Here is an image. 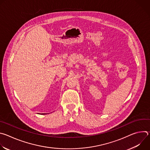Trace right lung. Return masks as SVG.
Segmentation results:
<instances>
[{
  "instance_id": "1",
  "label": "right lung",
  "mask_w": 150,
  "mask_h": 150,
  "mask_svg": "<svg viewBox=\"0 0 150 150\" xmlns=\"http://www.w3.org/2000/svg\"><path fill=\"white\" fill-rule=\"evenodd\" d=\"M42 114H44V113H42Z\"/></svg>"
}]
</instances>
